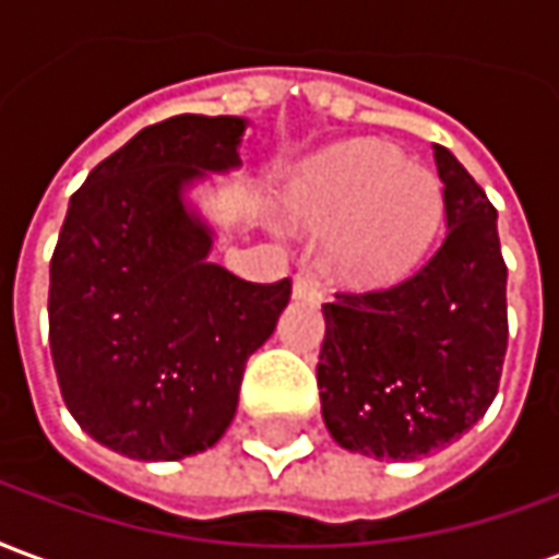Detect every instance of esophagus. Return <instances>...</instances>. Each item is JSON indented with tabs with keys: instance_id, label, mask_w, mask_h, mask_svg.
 <instances>
[{
	"instance_id": "1",
	"label": "esophagus",
	"mask_w": 559,
	"mask_h": 559,
	"mask_svg": "<svg viewBox=\"0 0 559 559\" xmlns=\"http://www.w3.org/2000/svg\"><path fill=\"white\" fill-rule=\"evenodd\" d=\"M293 299H320V284L311 272H299L293 278Z\"/></svg>"
}]
</instances>
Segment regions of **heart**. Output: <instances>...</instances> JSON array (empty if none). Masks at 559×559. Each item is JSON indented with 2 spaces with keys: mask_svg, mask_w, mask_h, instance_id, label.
I'll use <instances>...</instances> for the list:
<instances>
[{
  "mask_svg": "<svg viewBox=\"0 0 559 559\" xmlns=\"http://www.w3.org/2000/svg\"><path fill=\"white\" fill-rule=\"evenodd\" d=\"M284 212L299 227L326 230L323 257L341 281L380 287L419 263L443 215V191L401 148L359 138L305 160Z\"/></svg>",
  "mask_w": 559,
  "mask_h": 559,
  "instance_id": "obj_1",
  "label": "heart"
}]
</instances>
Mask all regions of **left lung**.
I'll return each instance as SVG.
<instances>
[{"label":"left lung","mask_w":559,"mask_h":559,"mask_svg":"<svg viewBox=\"0 0 559 559\" xmlns=\"http://www.w3.org/2000/svg\"><path fill=\"white\" fill-rule=\"evenodd\" d=\"M445 236L389 290L335 293L323 305L317 362L332 440L380 461H416L469 431L491 407L506 341V263L497 209L445 146Z\"/></svg>","instance_id":"1"}]
</instances>
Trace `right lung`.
Here are the masks:
<instances>
[{"instance_id": "add662e5", "label": "right lung", "mask_w": 559, "mask_h": 559, "mask_svg": "<svg viewBox=\"0 0 559 559\" xmlns=\"http://www.w3.org/2000/svg\"><path fill=\"white\" fill-rule=\"evenodd\" d=\"M242 116H173L104 158L68 203L50 260V353L68 413L138 461L206 452L230 428L245 362L275 332L290 278L212 263L191 203L242 167Z\"/></svg>"}]
</instances>
